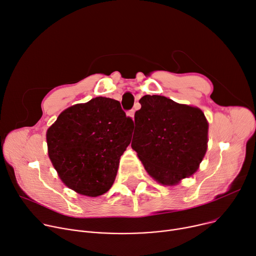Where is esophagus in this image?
I'll return each instance as SVG.
<instances>
[{
  "label": "esophagus",
  "mask_w": 256,
  "mask_h": 256,
  "mask_svg": "<svg viewBox=\"0 0 256 256\" xmlns=\"http://www.w3.org/2000/svg\"><path fill=\"white\" fill-rule=\"evenodd\" d=\"M134 110H130V111H128V116H130V117H132V119H134Z\"/></svg>",
  "instance_id": "34e87169"
}]
</instances>
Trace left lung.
I'll list each match as a JSON object with an SVG mask.
<instances>
[{"label": "left lung", "instance_id": "obj_1", "mask_svg": "<svg viewBox=\"0 0 256 256\" xmlns=\"http://www.w3.org/2000/svg\"><path fill=\"white\" fill-rule=\"evenodd\" d=\"M134 113L132 148L148 175L174 186L194 175L208 148L209 122L194 106L164 96H144Z\"/></svg>", "mask_w": 256, "mask_h": 256}]
</instances>
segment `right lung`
I'll list each match as a JSON object with an SVG mask.
<instances>
[{
  "label": "right lung",
  "instance_id": "right-lung-1",
  "mask_svg": "<svg viewBox=\"0 0 256 256\" xmlns=\"http://www.w3.org/2000/svg\"><path fill=\"white\" fill-rule=\"evenodd\" d=\"M132 120L118 100L96 96L64 110L46 132L49 160L62 183L94 198L114 183Z\"/></svg>",
  "mask_w": 256,
  "mask_h": 256
}]
</instances>
